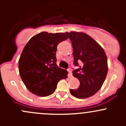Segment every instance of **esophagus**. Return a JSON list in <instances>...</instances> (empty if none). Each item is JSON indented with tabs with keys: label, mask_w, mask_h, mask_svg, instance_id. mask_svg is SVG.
I'll return each mask as SVG.
<instances>
[{
	"label": "esophagus",
	"mask_w": 126,
	"mask_h": 126,
	"mask_svg": "<svg viewBox=\"0 0 126 126\" xmlns=\"http://www.w3.org/2000/svg\"><path fill=\"white\" fill-rule=\"evenodd\" d=\"M67 71H68V76H69V77H72V72H71V69L69 68V69H67Z\"/></svg>",
	"instance_id": "esophagus-1"
}]
</instances>
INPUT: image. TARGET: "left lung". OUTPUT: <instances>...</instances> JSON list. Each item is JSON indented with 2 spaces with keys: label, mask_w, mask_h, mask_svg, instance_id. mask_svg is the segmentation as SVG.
Returning a JSON list of instances; mask_svg holds the SVG:
<instances>
[{
  "label": "left lung",
  "mask_w": 126,
  "mask_h": 126,
  "mask_svg": "<svg viewBox=\"0 0 126 126\" xmlns=\"http://www.w3.org/2000/svg\"><path fill=\"white\" fill-rule=\"evenodd\" d=\"M73 48L74 65L77 69L72 75L80 82L78 88L71 89L72 96L84 99L93 96L101 89L108 72L107 58L101 46L86 33H66Z\"/></svg>",
  "instance_id": "1"
}]
</instances>
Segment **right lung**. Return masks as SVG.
Returning <instances> with one entry per match:
<instances>
[{"label":"right lung","instance_id":"add662e5","mask_svg":"<svg viewBox=\"0 0 126 126\" xmlns=\"http://www.w3.org/2000/svg\"><path fill=\"white\" fill-rule=\"evenodd\" d=\"M68 39L63 33L41 32L24 47L18 66L22 82L34 94L45 96L55 91L57 83L65 79L68 72L57 65V45Z\"/></svg>","mask_w":126,"mask_h":126}]
</instances>
